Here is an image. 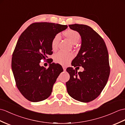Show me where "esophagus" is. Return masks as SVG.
<instances>
[{"label":"esophagus","instance_id":"34e87169","mask_svg":"<svg viewBox=\"0 0 125 125\" xmlns=\"http://www.w3.org/2000/svg\"><path fill=\"white\" fill-rule=\"evenodd\" d=\"M62 68H63V71H65L66 70V66H62Z\"/></svg>","mask_w":125,"mask_h":125}]
</instances>
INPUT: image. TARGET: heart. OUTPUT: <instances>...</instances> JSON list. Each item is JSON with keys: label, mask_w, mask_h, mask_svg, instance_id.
Here are the masks:
<instances>
[{"label": "heart", "mask_w": 125, "mask_h": 125, "mask_svg": "<svg viewBox=\"0 0 125 125\" xmlns=\"http://www.w3.org/2000/svg\"><path fill=\"white\" fill-rule=\"evenodd\" d=\"M65 35L67 38L72 43L75 44L78 42L81 38V35L78 32L75 30L69 29L64 32ZM60 40V34H57L54 36L51 41V48L53 50L57 49L58 43ZM73 58V54L72 53L65 52L63 51H59L54 54V60L57 63L62 65H66Z\"/></svg>", "instance_id": "obj_1"}]
</instances>
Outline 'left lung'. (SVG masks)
Listing matches in <instances>:
<instances>
[{
    "label": "left lung",
    "instance_id": "left-lung-1",
    "mask_svg": "<svg viewBox=\"0 0 125 125\" xmlns=\"http://www.w3.org/2000/svg\"><path fill=\"white\" fill-rule=\"evenodd\" d=\"M69 27L80 33L82 39L80 50L72 65L82 66L84 71L77 73L72 67L67 68L70 75L67 91L75 100L89 102L100 95L108 82L110 71L108 50L101 36L91 27L77 24Z\"/></svg>",
    "mask_w": 125,
    "mask_h": 125
}]
</instances>
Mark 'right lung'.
Instances as JSON below:
<instances>
[{"instance_id":"obj_1","label":"right lung","mask_w":125,"mask_h":125,"mask_svg":"<svg viewBox=\"0 0 125 125\" xmlns=\"http://www.w3.org/2000/svg\"><path fill=\"white\" fill-rule=\"evenodd\" d=\"M67 27L52 23H34L27 27L18 40L12 56L11 68L17 87L29 101H41L51 95L53 84L63 69L53 63L46 69L40 66V62L52 54L51 41Z\"/></svg>"}]
</instances>
